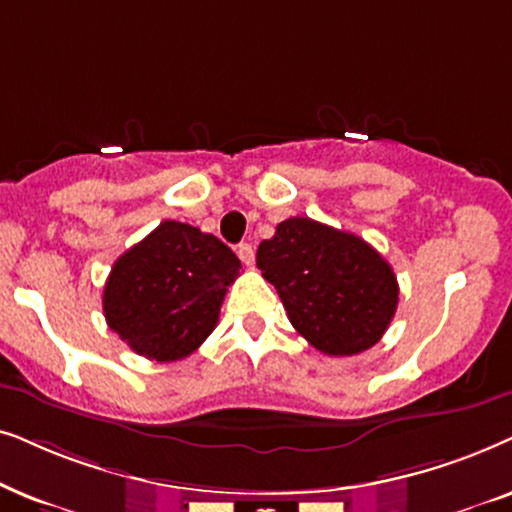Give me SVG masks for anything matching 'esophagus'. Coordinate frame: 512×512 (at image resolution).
Wrapping results in <instances>:
<instances>
[{
  "mask_svg": "<svg viewBox=\"0 0 512 512\" xmlns=\"http://www.w3.org/2000/svg\"><path fill=\"white\" fill-rule=\"evenodd\" d=\"M238 257H241V262L245 264V267H252V262H255V250H252L250 243H241L236 248Z\"/></svg>",
  "mask_w": 512,
  "mask_h": 512,
  "instance_id": "esophagus-1",
  "label": "esophagus"
}]
</instances>
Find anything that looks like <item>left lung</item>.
I'll return each mask as SVG.
<instances>
[{
  "instance_id": "obj_1",
  "label": "left lung",
  "mask_w": 512,
  "mask_h": 512,
  "mask_svg": "<svg viewBox=\"0 0 512 512\" xmlns=\"http://www.w3.org/2000/svg\"><path fill=\"white\" fill-rule=\"evenodd\" d=\"M295 330L327 356L372 349L398 309V281L384 257L349 231L290 217L257 248Z\"/></svg>"
}]
</instances>
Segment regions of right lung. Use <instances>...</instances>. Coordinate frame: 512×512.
<instances>
[{
  "mask_svg": "<svg viewBox=\"0 0 512 512\" xmlns=\"http://www.w3.org/2000/svg\"><path fill=\"white\" fill-rule=\"evenodd\" d=\"M241 262L220 238L166 220L114 262L102 292L109 330L156 363L187 358L215 330Z\"/></svg>",
  "mask_w": 512,
  "mask_h": 512,
  "instance_id": "1",
  "label": "right lung"
}]
</instances>
